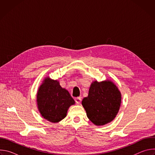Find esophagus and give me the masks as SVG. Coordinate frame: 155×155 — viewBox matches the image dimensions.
I'll return each mask as SVG.
<instances>
[{
    "label": "esophagus",
    "instance_id": "34e87169",
    "mask_svg": "<svg viewBox=\"0 0 155 155\" xmlns=\"http://www.w3.org/2000/svg\"><path fill=\"white\" fill-rule=\"evenodd\" d=\"M75 102H77V104H80V102H81V98L80 97H77V98L75 99Z\"/></svg>",
    "mask_w": 155,
    "mask_h": 155
}]
</instances>
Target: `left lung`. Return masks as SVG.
<instances>
[{"label":"left lung","mask_w":155,"mask_h":155,"mask_svg":"<svg viewBox=\"0 0 155 155\" xmlns=\"http://www.w3.org/2000/svg\"><path fill=\"white\" fill-rule=\"evenodd\" d=\"M121 103V92L109 80L93 81L87 96L81 102L87 118L96 126L112 121L118 113Z\"/></svg>","instance_id":"obj_1"}]
</instances>
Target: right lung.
Returning <instances> with one entry per match:
<instances>
[{
    "mask_svg": "<svg viewBox=\"0 0 155 155\" xmlns=\"http://www.w3.org/2000/svg\"><path fill=\"white\" fill-rule=\"evenodd\" d=\"M36 102L41 117L51 123L63 120L69 108L75 104L69 91L61 86L59 81L49 77L44 78L40 85Z\"/></svg>",
    "mask_w": 155,
    "mask_h": 155,
    "instance_id": "1",
    "label": "right lung"
}]
</instances>
